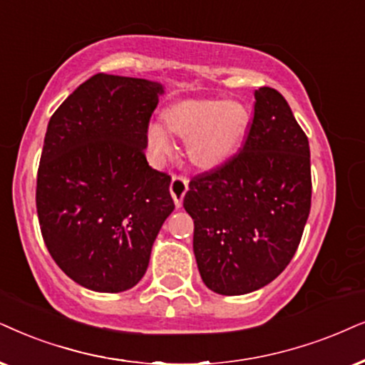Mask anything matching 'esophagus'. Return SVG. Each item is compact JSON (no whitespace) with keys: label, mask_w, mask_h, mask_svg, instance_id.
Masks as SVG:
<instances>
[{"label":"esophagus","mask_w":365,"mask_h":365,"mask_svg":"<svg viewBox=\"0 0 365 365\" xmlns=\"http://www.w3.org/2000/svg\"><path fill=\"white\" fill-rule=\"evenodd\" d=\"M187 190H188V180L185 177H182V175H173L172 183H170V192H172L175 205L182 207L183 197H185Z\"/></svg>","instance_id":"obj_1"}]
</instances>
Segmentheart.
<instances>
[{
	"label": "heart",
	"instance_id": "b5f03b06",
	"mask_svg": "<svg viewBox=\"0 0 365 365\" xmlns=\"http://www.w3.org/2000/svg\"><path fill=\"white\" fill-rule=\"evenodd\" d=\"M163 124H150L148 151L155 161L173 153L168 131L187 140V155L200 168H214L236 153L249 124L247 109L225 101H183L165 113Z\"/></svg>",
	"mask_w": 365,
	"mask_h": 365
}]
</instances>
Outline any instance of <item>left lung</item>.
Masks as SVG:
<instances>
[{"label": "left lung", "instance_id": "left-lung-1", "mask_svg": "<svg viewBox=\"0 0 365 365\" xmlns=\"http://www.w3.org/2000/svg\"><path fill=\"white\" fill-rule=\"evenodd\" d=\"M242 150L190 180L183 207L193 219L202 279L219 294H246L289 264L312 205L308 138L283 96L255 91Z\"/></svg>", "mask_w": 365, "mask_h": 365}]
</instances>
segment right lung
<instances>
[{
  "mask_svg": "<svg viewBox=\"0 0 365 365\" xmlns=\"http://www.w3.org/2000/svg\"><path fill=\"white\" fill-rule=\"evenodd\" d=\"M163 87L96 73L48 121L36 175V214L50 256L101 293L133 288L175 209L168 173L146 161V133Z\"/></svg>",
  "mask_w": 365,
  "mask_h": 365,
  "instance_id": "add662e5",
  "label": "right lung"
}]
</instances>
